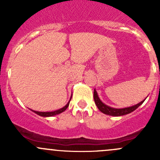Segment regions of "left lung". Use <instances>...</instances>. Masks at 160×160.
Segmentation results:
<instances>
[{
	"instance_id": "1",
	"label": "left lung",
	"mask_w": 160,
	"mask_h": 160,
	"mask_svg": "<svg viewBox=\"0 0 160 160\" xmlns=\"http://www.w3.org/2000/svg\"><path fill=\"white\" fill-rule=\"evenodd\" d=\"M93 99H94V102L96 104L97 107L98 108L100 111H101L104 114H108V115H111V116H122L125 115V114H128L129 113L134 111L136 108H138L146 99L144 101H141L138 104H135V105L132 106V107L128 108H111L109 106L106 105L105 104L102 102V101L100 100L99 97H98V93H97L96 90H93Z\"/></svg>"
}]
</instances>
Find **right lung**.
Segmentation results:
<instances>
[{
  "instance_id": "1",
  "label": "right lung",
  "mask_w": 160,
  "mask_h": 160,
  "mask_svg": "<svg viewBox=\"0 0 160 160\" xmlns=\"http://www.w3.org/2000/svg\"><path fill=\"white\" fill-rule=\"evenodd\" d=\"M71 98H72V97L70 98V101H69V102L67 103V105L64 106V107L62 108L59 109V110H56V111H49V112H48V111H47V112H41V111H33V110H31V111H32L33 112H35V114H38V115L42 116V117H52V116L56 115V114H60V113L63 112V111H65L66 109L67 108H68L69 104H70V101Z\"/></svg>"
}]
</instances>
